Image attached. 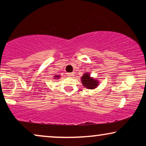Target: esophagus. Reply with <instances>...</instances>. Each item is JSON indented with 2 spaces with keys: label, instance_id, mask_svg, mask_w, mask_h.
<instances>
[{
  "label": "esophagus",
  "instance_id": "1",
  "mask_svg": "<svg viewBox=\"0 0 146 146\" xmlns=\"http://www.w3.org/2000/svg\"><path fill=\"white\" fill-rule=\"evenodd\" d=\"M68 76H73L74 74L72 72V73H68Z\"/></svg>",
  "mask_w": 146,
  "mask_h": 146
}]
</instances>
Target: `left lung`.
Segmentation results:
<instances>
[{"label": "left lung", "instance_id": "obj_1", "mask_svg": "<svg viewBox=\"0 0 146 146\" xmlns=\"http://www.w3.org/2000/svg\"><path fill=\"white\" fill-rule=\"evenodd\" d=\"M81 82L84 88L88 89H95L99 86V82L97 79L91 77L89 72H86L81 77Z\"/></svg>", "mask_w": 146, "mask_h": 146}]
</instances>
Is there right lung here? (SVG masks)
I'll return each mask as SVG.
<instances>
[{
  "instance_id": "obj_1",
  "label": "right lung",
  "mask_w": 146,
  "mask_h": 146,
  "mask_svg": "<svg viewBox=\"0 0 146 146\" xmlns=\"http://www.w3.org/2000/svg\"><path fill=\"white\" fill-rule=\"evenodd\" d=\"M60 78V75H56L54 76V79H58V78Z\"/></svg>"
}]
</instances>
